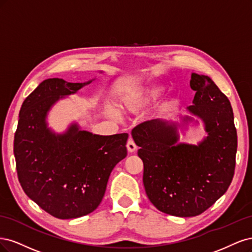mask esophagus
I'll return each mask as SVG.
<instances>
[{"mask_svg": "<svg viewBox=\"0 0 252 252\" xmlns=\"http://www.w3.org/2000/svg\"><path fill=\"white\" fill-rule=\"evenodd\" d=\"M136 144L133 141V139H128L127 143H126V149L128 151V153H134L136 151Z\"/></svg>", "mask_w": 252, "mask_h": 252, "instance_id": "obj_1", "label": "esophagus"}]
</instances>
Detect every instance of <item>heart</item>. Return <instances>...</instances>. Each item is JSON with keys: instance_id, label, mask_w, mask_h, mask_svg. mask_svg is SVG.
<instances>
[{"instance_id": "1", "label": "heart", "mask_w": 252, "mask_h": 252, "mask_svg": "<svg viewBox=\"0 0 252 252\" xmlns=\"http://www.w3.org/2000/svg\"><path fill=\"white\" fill-rule=\"evenodd\" d=\"M165 86L161 84L154 82L144 83L139 86L129 88L124 93H121L117 98V105L126 114H137V113L151 105L154 101H156L163 94ZM170 103H172V99L168 98L162 104L161 110L167 109ZM103 109L105 114L110 117L116 118L119 115L117 109L113 104H104Z\"/></svg>"}]
</instances>
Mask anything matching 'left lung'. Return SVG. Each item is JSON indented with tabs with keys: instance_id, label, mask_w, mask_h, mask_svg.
I'll return each instance as SVG.
<instances>
[{
	"instance_id": "obj_1",
	"label": "left lung",
	"mask_w": 252,
	"mask_h": 252,
	"mask_svg": "<svg viewBox=\"0 0 252 252\" xmlns=\"http://www.w3.org/2000/svg\"><path fill=\"white\" fill-rule=\"evenodd\" d=\"M189 85L196 95L189 115L153 119L132 131L148 198L160 212L181 218L205 212L228 189L238 148L228 98L207 75L191 73ZM200 121L207 135L194 145L180 143V134Z\"/></svg>"
}]
</instances>
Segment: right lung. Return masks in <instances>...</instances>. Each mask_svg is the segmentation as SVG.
<instances>
[{
    "instance_id": "1",
    "label": "right lung",
    "mask_w": 252,
    "mask_h": 252,
    "mask_svg": "<svg viewBox=\"0 0 252 252\" xmlns=\"http://www.w3.org/2000/svg\"><path fill=\"white\" fill-rule=\"evenodd\" d=\"M94 79H46L24 100L20 111L13 143L19 181L32 201L59 219L94 212L113 168L126 157V133L97 135L82 129L76 121L62 133L49 126L48 116L54 105Z\"/></svg>"
}]
</instances>
